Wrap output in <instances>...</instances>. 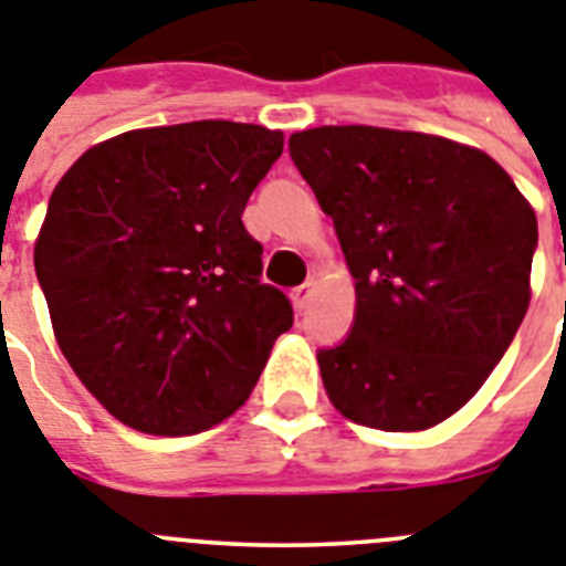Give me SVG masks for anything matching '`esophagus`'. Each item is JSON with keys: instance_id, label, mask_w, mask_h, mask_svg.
<instances>
[{"instance_id": "obj_1", "label": "esophagus", "mask_w": 566, "mask_h": 566, "mask_svg": "<svg viewBox=\"0 0 566 566\" xmlns=\"http://www.w3.org/2000/svg\"><path fill=\"white\" fill-rule=\"evenodd\" d=\"M310 295H313V282H304L302 287H295V290H293V304H295V310H304V307H307Z\"/></svg>"}]
</instances>
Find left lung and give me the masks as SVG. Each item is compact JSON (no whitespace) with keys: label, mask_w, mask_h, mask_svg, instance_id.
Wrapping results in <instances>:
<instances>
[{"label":"left lung","mask_w":566,"mask_h":566,"mask_svg":"<svg viewBox=\"0 0 566 566\" xmlns=\"http://www.w3.org/2000/svg\"><path fill=\"white\" fill-rule=\"evenodd\" d=\"M290 157L355 279L353 333L318 353L333 406L380 431L448 420L527 313L533 206L491 155L426 132L315 126Z\"/></svg>","instance_id":"1"}]
</instances>
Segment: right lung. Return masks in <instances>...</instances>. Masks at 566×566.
Returning <instances> with one entry per match:
<instances>
[{"label": "right lung", "mask_w": 566, "mask_h": 566, "mask_svg": "<svg viewBox=\"0 0 566 566\" xmlns=\"http://www.w3.org/2000/svg\"><path fill=\"white\" fill-rule=\"evenodd\" d=\"M282 149L279 129L233 120L132 129L53 188L33 251L53 335L129 429L182 437L222 422L293 327L242 226Z\"/></svg>", "instance_id": "obj_1"}]
</instances>
